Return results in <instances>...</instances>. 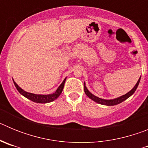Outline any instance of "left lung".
<instances>
[{"label": "left lung", "mask_w": 148, "mask_h": 148, "mask_svg": "<svg viewBox=\"0 0 148 148\" xmlns=\"http://www.w3.org/2000/svg\"><path fill=\"white\" fill-rule=\"evenodd\" d=\"M140 79H141V76L140 78H138V82L136 84V85L133 87V88L130 91H129L128 92H127L126 94L125 95H121V96H119L118 98H116V99H101V98L97 97V96H95V95H93L92 93L89 91V90L87 89V87H86V84L85 82L84 83V92H85L86 95L90 98V99H92V101H95L98 104H103V105H107V106H113V105H116V104H119L120 103H121L122 101H125L126 99H127L128 98L130 97L132 95H133L135 91L136 90L137 87L138 86V84L140 82Z\"/></svg>", "instance_id": "8db88e82"}]
</instances>
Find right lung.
Segmentation results:
<instances>
[{
    "label": "right lung",
    "mask_w": 148,
    "mask_h": 148,
    "mask_svg": "<svg viewBox=\"0 0 148 148\" xmlns=\"http://www.w3.org/2000/svg\"><path fill=\"white\" fill-rule=\"evenodd\" d=\"M66 78H64V80L63 81L62 83L60 84L59 87H58V89L56 90V91L55 92L52 94H47V95H42V94H35V93H31V92H28L25 90H23V89L21 88L19 86L15 83V82L14 81V79H12L13 82H14V84H15V87L18 90V91L22 95H23L24 97H26L27 99H29V100L32 101L36 103H41V104H45V103H49L52 102L54 100H56V99H58V96L61 94L63 91V89L64 87V83L65 81H66Z\"/></svg>",
    "instance_id": "add662e5"
}]
</instances>
